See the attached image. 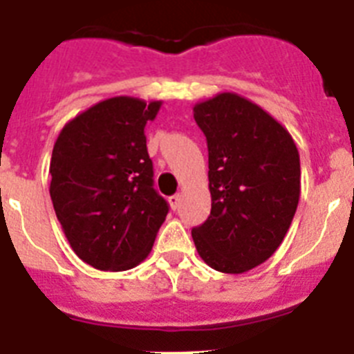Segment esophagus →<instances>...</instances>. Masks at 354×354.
<instances>
[{
    "label": "esophagus",
    "mask_w": 354,
    "mask_h": 354,
    "mask_svg": "<svg viewBox=\"0 0 354 354\" xmlns=\"http://www.w3.org/2000/svg\"><path fill=\"white\" fill-rule=\"evenodd\" d=\"M168 202H170V207L174 209V211H177V209H179V205H180V195L170 196V198H168Z\"/></svg>",
    "instance_id": "obj_1"
}]
</instances>
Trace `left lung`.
I'll use <instances>...</instances> for the list:
<instances>
[{
    "label": "left lung",
    "mask_w": 354,
    "mask_h": 354,
    "mask_svg": "<svg viewBox=\"0 0 354 354\" xmlns=\"http://www.w3.org/2000/svg\"><path fill=\"white\" fill-rule=\"evenodd\" d=\"M193 117L209 150L211 214L192 230L212 270L239 274L282 245L301 193L299 154L289 131L232 92L198 102Z\"/></svg>",
    "instance_id": "obj_1"
}]
</instances>
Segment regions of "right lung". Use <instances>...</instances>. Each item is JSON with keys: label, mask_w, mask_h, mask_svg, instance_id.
Returning <instances> with one entry per match:
<instances>
[{"label": "right lung", "mask_w": 354, "mask_h": 354, "mask_svg": "<svg viewBox=\"0 0 354 354\" xmlns=\"http://www.w3.org/2000/svg\"><path fill=\"white\" fill-rule=\"evenodd\" d=\"M161 101L111 97L68 120L53 147V207L77 257L101 271L145 261L168 214L158 195L145 126Z\"/></svg>", "instance_id": "obj_1"}]
</instances>
